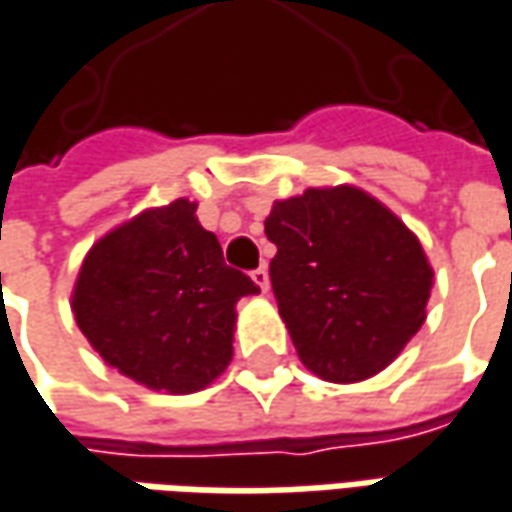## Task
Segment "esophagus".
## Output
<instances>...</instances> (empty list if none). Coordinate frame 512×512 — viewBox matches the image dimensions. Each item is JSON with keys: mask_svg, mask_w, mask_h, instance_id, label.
<instances>
[{"mask_svg": "<svg viewBox=\"0 0 512 512\" xmlns=\"http://www.w3.org/2000/svg\"><path fill=\"white\" fill-rule=\"evenodd\" d=\"M252 280H255V286L263 291V294L269 291V269H266V266H257L255 272H252Z\"/></svg>", "mask_w": 512, "mask_h": 512, "instance_id": "34e87169", "label": "esophagus"}]
</instances>
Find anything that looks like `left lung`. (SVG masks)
Here are the masks:
<instances>
[{"instance_id":"obj_1","label":"left lung","mask_w":512,"mask_h":512,"mask_svg":"<svg viewBox=\"0 0 512 512\" xmlns=\"http://www.w3.org/2000/svg\"><path fill=\"white\" fill-rule=\"evenodd\" d=\"M266 238L280 317L320 379L374 377L425 323L433 269L422 243L357 186L274 201Z\"/></svg>"}]
</instances>
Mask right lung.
<instances>
[{
    "label": "right lung",
    "mask_w": 512,
    "mask_h": 512,
    "mask_svg": "<svg viewBox=\"0 0 512 512\" xmlns=\"http://www.w3.org/2000/svg\"><path fill=\"white\" fill-rule=\"evenodd\" d=\"M178 198L98 240L81 263L73 314L81 334L124 377L195 394L232 360L235 306L260 291Z\"/></svg>",
    "instance_id": "right-lung-1"
}]
</instances>
